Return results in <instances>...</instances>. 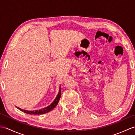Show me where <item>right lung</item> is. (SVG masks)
Masks as SVG:
<instances>
[{
  "label": "right lung",
  "mask_w": 135,
  "mask_h": 135,
  "mask_svg": "<svg viewBox=\"0 0 135 135\" xmlns=\"http://www.w3.org/2000/svg\"><path fill=\"white\" fill-rule=\"evenodd\" d=\"M61 88L60 87V89L58 93V94H57V97H56V99H54L53 102L51 103L50 105H49L47 107L44 108L42 109H41L39 110H35V111H28V110H22V109L20 108L19 107L17 108L19 109L20 111H24L25 113L27 114H32V115H41V114H44L45 113H47L48 112L50 111L51 110L56 107V106L58 104V103L59 102V100L60 99V97H61Z\"/></svg>",
  "instance_id": "obj_1"
}]
</instances>
